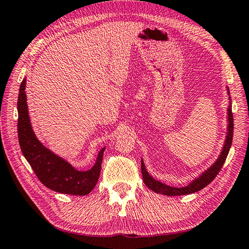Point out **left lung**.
<instances>
[{"label": "left lung", "instance_id": "1", "mask_svg": "<svg viewBox=\"0 0 249 249\" xmlns=\"http://www.w3.org/2000/svg\"><path fill=\"white\" fill-rule=\"evenodd\" d=\"M228 90V94L229 93V89ZM230 100V105L228 107V132L226 136V141H225L223 151L219 155V157L215 161V163H213L212 166H210L206 172H204L198 178H196L195 180H193L190 184H188L187 187L183 188H175V187H170L166 186V184L155 180V179L148 174L145 165H144L143 160H141V172H142V176H143V181L145 183V186L147 188L151 189L152 191L156 193H160L163 195H169V196H176V195H186V194H191V193H195L197 191L204 189L207 187L213 179L216 177L218 174V172L221 171L223 167L225 161H226V158L229 153V149L231 147V143H232V137H233V115H232V110H231V98L229 96Z\"/></svg>", "mask_w": 249, "mask_h": 249}]
</instances>
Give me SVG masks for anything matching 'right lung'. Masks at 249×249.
Returning a JSON list of instances; mask_svg holds the SVG:
<instances>
[{
  "label": "right lung",
  "instance_id": "add662e5",
  "mask_svg": "<svg viewBox=\"0 0 249 249\" xmlns=\"http://www.w3.org/2000/svg\"><path fill=\"white\" fill-rule=\"evenodd\" d=\"M25 85L26 79H23L18 96V138L21 151L27 162L46 188L63 194L82 196L89 194L96 186L100 177L105 147L98 153L93 167L86 172L75 170L66 160L44 147L42 143L38 141L32 128Z\"/></svg>",
  "mask_w": 249,
  "mask_h": 249
}]
</instances>
